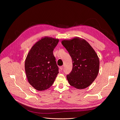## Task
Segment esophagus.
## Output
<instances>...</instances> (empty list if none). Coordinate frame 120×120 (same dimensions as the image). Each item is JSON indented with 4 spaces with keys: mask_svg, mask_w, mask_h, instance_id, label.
Instances as JSON below:
<instances>
[{
    "mask_svg": "<svg viewBox=\"0 0 120 120\" xmlns=\"http://www.w3.org/2000/svg\"><path fill=\"white\" fill-rule=\"evenodd\" d=\"M60 69L61 70H63V66H60Z\"/></svg>",
    "mask_w": 120,
    "mask_h": 120,
    "instance_id": "obj_1",
    "label": "esophagus"
}]
</instances>
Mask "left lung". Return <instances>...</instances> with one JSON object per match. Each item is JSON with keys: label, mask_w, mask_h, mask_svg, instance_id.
Segmentation results:
<instances>
[{"label": "left lung", "mask_w": 120, "mask_h": 120, "mask_svg": "<svg viewBox=\"0 0 120 120\" xmlns=\"http://www.w3.org/2000/svg\"><path fill=\"white\" fill-rule=\"evenodd\" d=\"M61 43L72 60V70L66 76L68 82L79 89L88 87L98 75L100 61L98 55L91 45L81 38L64 40Z\"/></svg>", "instance_id": "obj_1"}]
</instances>
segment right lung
I'll return each mask as SVG.
<instances>
[{
  "label": "right lung",
  "mask_w": 120,
  "mask_h": 120,
  "mask_svg": "<svg viewBox=\"0 0 120 120\" xmlns=\"http://www.w3.org/2000/svg\"><path fill=\"white\" fill-rule=\"evenodd\" d=\"M58 39L46 37L34 44L25 61V70L28 82L37 90L48 89L59 73L53 50Z\"/></svg>",
  "instance_id": "right-lung-1"
}]
</instances>
